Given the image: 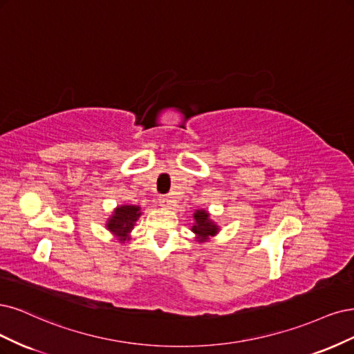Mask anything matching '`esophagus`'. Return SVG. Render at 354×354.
<instances>
[{
  "label": "esophagus",
  "instance_id": "1",
  "mask_svg": "<svg viewBox=\"0 0 354 354\" xmlns=\"http://www.w3.org/2000/svg\"><path fill=\"white\" fill-rule=\"evenodd\" d=\"M158 203H160V206L165 209L172 207V198H170L169 196H160L158 197Z\"/></svg>",
  "mask_w": 354,
  "mask_h": 354
}]
</instances>
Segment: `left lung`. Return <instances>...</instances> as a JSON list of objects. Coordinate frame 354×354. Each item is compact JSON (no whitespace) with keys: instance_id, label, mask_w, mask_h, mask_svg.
<instances>
[{"instance_id":"8db88e82","label":"left lung","mask_w":354,"mask_h":354,"mask_svg":"<svg viewBox=\"0 0 354 354\" xmlns=\"http://www.w3.org/2000/svg\"><path fill=\"white\" fill-rule=\"evenodd\" d=\"M191 231L196 234L197 241L201 243L218 234L219 226L210 219V214L206 210L201 209L196 210V213H194V225L191 227Z\"/></svg>"}]
</instances>
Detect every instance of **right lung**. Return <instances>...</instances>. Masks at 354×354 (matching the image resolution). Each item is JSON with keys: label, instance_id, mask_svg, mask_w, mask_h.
Listing matches in <instances>:
<instances>
[{"label": "right lung", "instance_id": "1", "mask_svg": "<svg viewBox=\"0 0 354 354\" xmlns=\"http://www.w3.org/2000/svg\"><path fill=\"white\" fill-rule=\"evenodd\" d=\"M140 216H141L140 206L122 204V206L116 207L115 212H113L106 226L113 235L120 239V241H127V239H129V234L133 230L135 222L138 221Z\"/></svg>", "mask_w": 354, "mask_h": 354}]
</instances>
